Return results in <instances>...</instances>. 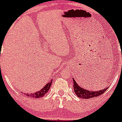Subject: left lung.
<instances>
[{"mask_svg": "<svg viewBox=\"0 0 122 122\" xmlns=\"http://www.w3.org/2000/svg\"><path fill=\"white\" fill-rule=\"evenodd\" d=\"M73 81L74 92H75V94L78 96V97L82 99H89L92 98V97H97L103 94L107 89V88H106L103 90H101L99 91L90 92V91H88L86 89H84L82 87H79L73 78Z\"/></svg>", "mask_w": 122, "mask_h": 122, "instance_id": "1", "label": "left lung"}]
</instances>
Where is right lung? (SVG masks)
Wrapping results in <instances>:
<instances>
[{
  "mask_svg": "<svg viewBox=\"0 0 122 122\" xmlns=\"http://www.w3.org/2000/svg\"><path fill=\"white\" fill-rule=\"evenodd\" d=\"M52 83V80H51V82L47 83V84L40 91H38L37 92H35V93H25V94H26V96H28V97H32V98H40V97H43V96L48 92L49 90L50 89V87H51Z\"/></svg>",
  "mask_w": 122,
  "mask_h": 122,
  "instance_id": "add662e5",
  "label": "right lung"
}]
</instances>
